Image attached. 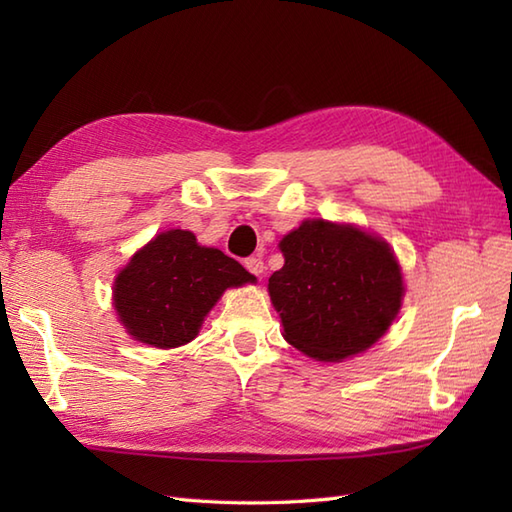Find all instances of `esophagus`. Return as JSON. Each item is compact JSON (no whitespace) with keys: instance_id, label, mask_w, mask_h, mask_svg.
Here are the masks:
<instances>
[{"instance_id":"34e87169","label":"esophagus","mask_w":512,"mask_h":512,"mask_svg":"<svg viewBox=\"0 0 512 512\" xmlns=\"http://www.w3.org/2000/svg\"><path fill=\"white\" fill-rule=\"evenodd\" d=\"M244 266H246L248 273H253V275H257V277H262L264 268H266L262 257H248V259H244Z\"/></svg>"}]
</instances>
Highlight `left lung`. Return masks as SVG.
Here are the masks:
<instances>
[{"mask_svg": "<svg viewBox=\"0 0 512 512\" xmlns=\"http://www.w3.org/2000/svg\"><path fill=\"white\" fill-rule=\"evenodd\" d=\"M284 268L268 279L284 339L325 363L365 352L400 310L405 286L385 239L352 224L306 220L279 242Z\"/></svg>", "mask_w": 512, "mask_h": 512, "instance_id": "8db88e82", "label": "left lung"}]
</instances>
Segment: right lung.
Instances as JSON below:
<instances>
[{"label": "right lung", "instance_id": "obj_1", "mask_svg": "<svg viewBox=\"0 0 512 512\" xmlns=\"http://www.w3.org/2000/svg\"><path fill=\"white\" fill-rule=\"evenodd\" d=\"M255 277L217 248L200 246L191 231L171 228L151 239L114 281V310L132 339L171 350L198 336L226 288Z\"/></svg>", "mask_w": 512, "mask_h": 512}]
</instances>
